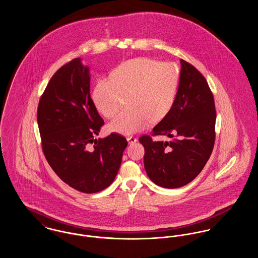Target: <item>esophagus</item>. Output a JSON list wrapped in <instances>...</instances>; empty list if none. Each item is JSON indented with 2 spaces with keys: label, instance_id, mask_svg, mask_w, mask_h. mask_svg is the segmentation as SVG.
<instances>
[{
  "label": "esophagus",
  "instance_id": "34e87169",
  "mask_svg": "<svg viewBox=\"0 0 258 258\" xmlns=\"http://www.w3.org/2000/svg\"><path fill=\"white\" fill-rule=\"evenodd\" d=\"M127 141L129 144H134L137 142V138L133 137V136H130V137H127Z\"/></svg>",
  "mask_w": 258,
  "mask_h": 258
}]
</instances>
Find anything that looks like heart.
Wrapping results in <instances>:
<instances>
[{"instance_id":"b5f03b06","label":"heart","mask_w":258,"mask_h":258,"mask_svg":"<svg viewBox=\"0 0 258 258\" xmlns=\"http://www.w3.org/2000/svg\"><path fill=\"white\" fill-rule=\"evenodd\" d=\"M179 74L168 62L138 57L122 62L110 74V79L97 82L92 101L98 112L114 118L127 95L128 109L108 124L111 132L130 135L162 120L171 110L178 91Z\"/></svg>"}]
</instances>
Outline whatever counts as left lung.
Returning <instances> with one entry per match:
<instances>
[{
	"instance_id": "8db88e82",
	"label": "left lung",
	"mask_w": 258,
	"mask_h": 258,
	"mask_svg": "<svg viewBox=\"0 0 258 258\" xmlns=\"http://www.w3.org/2000/svg\"><path fill=\"white\" fill-rule=\"evenodd\" d=\"M216 107L213 92L194 66L181 59V75L175 102L153 128L152 136L170 141L139 138L145 148L144 167L155 184L177 188L190 183L210 159L216 140Z\"/></svg>"
}]
</instances>
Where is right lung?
I'll use <instances>...</instances> for the list:
<instances>
[{"mask_svg":"<svg viewBox=\"0 0 258 258\" xmlns=\"http://www.w3.org/2000/svg\"><path fill=\"white\" fill-rule=\"evenodd\" d=\"M37 116L44 157L66 184L86 194L112 184L128 143L118 133L94 138L104 121L90 96L89 69L80 58L52 75Z\"/></svg>","mask_w":258,"mask_h":258,"instance_id":"right-lung-1","label":"right lung"}]
</instances>
